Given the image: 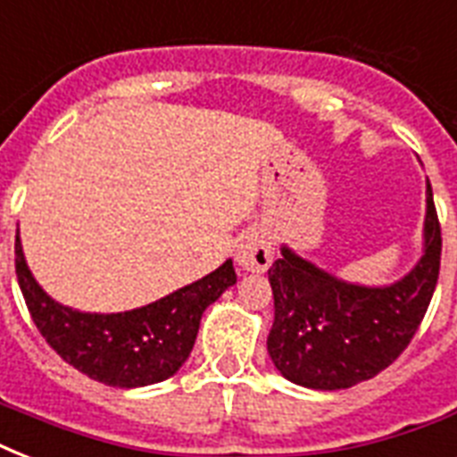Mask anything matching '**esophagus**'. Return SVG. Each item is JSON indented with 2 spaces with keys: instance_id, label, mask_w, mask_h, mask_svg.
Returning a JSON list of instances; mask_svg holds the SVG:
<instances>
[{
  "instance_id": "1",
  "label": "esophagus",
  "mask_w": 457,
  "mask_h": 457,
  "mask_svg": "<svg viewBox=\"0 0 457 457\" xmlns=\"http://www.w3.org/2000/svg\"><path fill=\"white\" fill-rule=\"evenodd\" d=\"M272 244L263 229H251L237 244V268L244 272H265L272 263Z\"/></svg>"
}]
</instances>
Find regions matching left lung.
Here are the masks:
<instances>
[{"instance_id": "8db88e82", "label": "left lung", "mask_w": 457, "mask_h": 457, "mask_svg": "<svg viewBox=\"0 0 457 457\" xmlns=\"http://www.w3.org/2000/svg\"><path fill=\"white\" fill-rule=\"evenodd\" d=\"M268 270L275 322L268 353L279 375L315 391H339L389 368L418 332L436 289L441 228L427 179L422 256L391 285H358L282 244Z\"/></svg>"}]
</instances>
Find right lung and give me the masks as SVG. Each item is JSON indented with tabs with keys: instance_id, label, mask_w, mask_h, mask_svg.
Returning a JSON list of instances; mask_svg holds the SVG:
<instances>
[{
	"instance_id": "obj_1",
	"label": "right lung",
	"mask_w": 457,
	"mask_h": 457,
	"mask_svg": "<svg viewBox=\"0 0 457 457\" xmlns=\"http://www.w3.org/2000/svg\"><path fill=\"white\" fill-rule=\"evenodd\" d=\"M16 275L32 322L56 353L82 375L116 389L172 377L189 358L201 315L237 282L232 261L163 299L125 312H85L54 301L32 278L16 235Z\"/></svg>"
}]
</instances>
